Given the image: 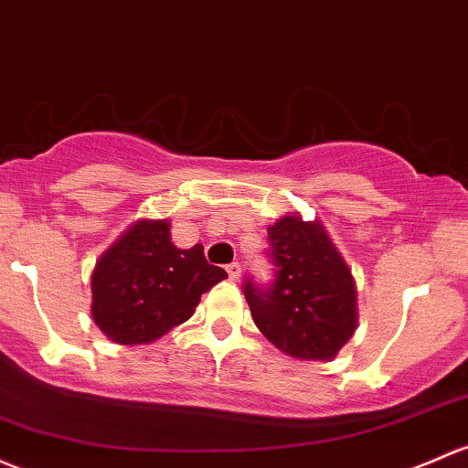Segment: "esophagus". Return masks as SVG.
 <instances>
[{"mask_svg":"<svg viewBox=\"0 0 468 468\" xmlns=\"http://www.w3.org/2000/svg\"><path fill=\"white\" fill-rule=\"evenodd\" d=\"M226 273H229L230 280H238L239 273H242V267H239L238 262H230L229 267H226Z\"/></svg>","mask_w":468,"mask_h":468,"instance_id":"esophagus-1","label":"esophagus"}]
</instances>
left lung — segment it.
<instances>
[{
  "mask_svg": "<svg viewBox=\"0 0 468 468\" xmlns=\"http://www.w3.org/2000/svg\"><path fill=\"white\" fill-rule=\"evenodd\" d=\"M273 282H244L260 332L293 358L329 361L356 329V287L318 219L284 215L269 226Z\"/></svg>",
  "mask_w": 468,
  "mask_h": 468,
  "instance_id": "obj_1",
  "label": "left lung"
}]
</instances>
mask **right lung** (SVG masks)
Returning <instances> with one entry per match:
<instances>
[{
	"label": "right lung",
	"mask_w": 468,
	"mask_h": 468,
	"mask_svg": "<svg viewBox=\"0 0 468 468\" xmlns=\"http://www.w3.org/2000/svg\"><path fill=\"white\" fill-rule=\"evenodd\" d=\"M226 271L204 247L176 249L168 219H141L112 244L91 273V316L121 346H145L186 323L201 293Z\"/></svg>",
	"instance_id": "add662e5"
}]
</instances>
